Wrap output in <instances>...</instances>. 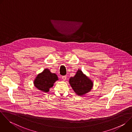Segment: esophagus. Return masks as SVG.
<instances>
[{
  "mask_svg": "<svg viewBox=\"0 0 132 132\" xmlns=\"http://www.w3.org/2000/svg\"><path fill=\"white\" fill-rule=\"evenodd\" d=\"M66 78H67V77H66V76H63V77H62V79H63L64 81L66 80Z\"/></svg>",
  "mask_w": 132,
  "mask_h": 132,
  "instance_id": "34e87169",
  "label": "esophagus"
}]
</instances>
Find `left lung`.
<instances>
[{"instance_id":"1","label":"left lung","mask_w":132,"mask_h":132,"mask_svg":"<svg viewBox=\"0 0 132 132\" xmlns=\"http://www.w3.org/2000/svg\"><path fill=\"white\" fill-rule=\"evenodd\" d=\"M69 82L74 92L80 96L90 92L93 86V81L80 69H78L75 76L69 78Z\"/></svg>"}]
</instances>
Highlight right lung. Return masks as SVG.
Here are the masks:
<instances>
[{
  "instance_id": "obj_1",
  "label": "right lung",
  "mask_w": 132,
  "mask_h": 132,
  "mask_svg": "<svg viewBox=\"0 0 132 132\" xmlns=\"http://www.w3.org/2000/svg\"><path fill=\"white\" fill-rule=\"evenodd\" d=\"M59 80L57 75L52 73L50 69L45 68L39 73L34 80V86L38 90L43 92H47L53 87L54 84Z\"/></svg>"
}]
</instances>
